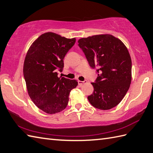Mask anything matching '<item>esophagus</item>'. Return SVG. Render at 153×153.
<instances>
[{
	"label": "esophagus",
	"mask_w": 153,
	"mask_h": 153,
	"mask_svg": "<svg viewBox=\"0 0 153 153\" xmlns=\"http://www.w3.org/2000/svg\"><path fill=\"white\" fill-rule=\"evenodd\" d=\"M86 82H87V81H86V80H84V81H80V80H78V84H79V85H80V86L82 85V84H85V83H86Z\"/></svg>",
	"instance_id": "obj_1"
}]
</instances>
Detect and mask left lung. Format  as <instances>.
Masks as SVG:
<instances>
[{"label":"left lung","instance_id":"8db88e82","mask_svg":"<svg viewBox=\"0 0 153 153\" xmlns=\"http://www.w3.org/2000/svg\"><path fill=\"white\" fill-rule=\"evenodd\" d=\"M78 42L97 74L91 82L94 90L88 101L99 109H111L123 100L130 86L131 60L128 50L120 40L111 35L88 36Z\"/></svg>","mask_w":153,"mask_h":153}]
</instances>
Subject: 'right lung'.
<instances>
[{"mask_svg": "<svg viewBox=\"0 0 153 153\" xmlns=\"http://www.w3.org/2000/svg\"><path fill=\"white\" fill-rule=\"evenodd\" d=\"M75 42V38L46 33L32 44L27 53L23 76L28 94L33 103L46 113L65 109L71 90L78 85L76 80L58 77V71L63 69L64 57Z\"/></svg>", "mask_w": 153, "mask_h": 153, "instance_id": "1", "label": "right lung"}]
</instances>
